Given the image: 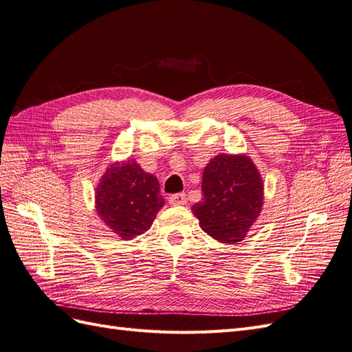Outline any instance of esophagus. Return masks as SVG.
Masks as SVG:
<instances>
[{"mask_svg": "<svg viewBox=\"0 0 352 352\" xmlns=\"http://www.w3.org/2000/svg\"><path fill=\"white\" fill-rule=\"evenodd\" d=\"M168 202L172 206H185L186 204V195L185 194H175L168 197Z\"/></svg>", "mask_w": 352, "mask_h": 352, "instance_id": "1", "label": "esophagus"}]
</instances>
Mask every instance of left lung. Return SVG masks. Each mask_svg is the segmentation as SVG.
I'll return each instance as SVG.
<instances>
[{
    "instance_id": "1",
    "label": "left lung",
    "mask_w": 352,
    "mask_h": 352,
    "mask_svg": "<svg viewBox=\"0 0 352 352\" xmlns=\"http://www.w3.org/2000/svg\"><path fill=\"white\" fill-rule=\"evenodd\" d=\"M202 199L192 206L199 228L221 243L247 236L264 204V184L245 154H219L202 172Z\"/></svg>"
}]
</instances>
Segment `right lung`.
Instances as JSON below:
<instances>
[{"mask_svg":"<svg viewBox=\"0 0 352 352\" xmlns=\"http://www.w3.org/2000/svg\"><path fill=\"white\" fill-rule=\"evenodd\" d=\"M164 202L157 177L133 158L110 164L95 188L98 216L110 232L124 241L150 229Z\"/></svg>","mask_w":352,"mask_h":352,"instance_id":"1","label":"right lung"}]
</instances>
